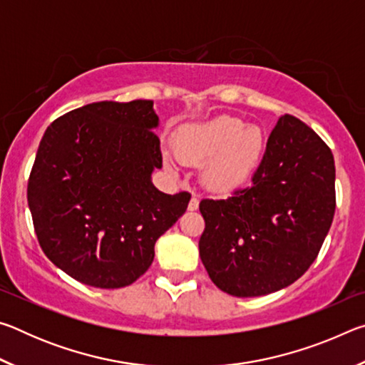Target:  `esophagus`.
Here are the masks:
<instances>
[{
  "label": "esophagus",
  "instance_id": "obj_1",
  "mask_svg": "<svg viewBox=\"0 0 365 365\" xmlns=\"http://www.w3.org/2000/svg\"><path fill=\"white\" fill-rule=\"evenodd\" d=\"M197 206H200V200H197L196 196H193L188 202V211H196Z\"/></svg>",
  "mask_w": 365,
  "mask_h": 365
}]
</instances>
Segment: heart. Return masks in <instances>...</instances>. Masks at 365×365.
I'll list each match as a JSON object with an SVG mask.
<instances>
[{"label":"heart","mask_w":365,"mask_h":365,"mask_svg":"<svg viewBox=\"0 0 365 365\" xmlns=\"http://www.w3.org/2000/svg\"><path fill=\"white\" fill-rule=\"evenodd\" d=\"M267 140L257 125L246 123L233 115L188 125L174 140L175 156L187 164H202V180L217 193H228L245 187L261 165ZM165 165L174 170L170 158Z\"/></svg>","instance_id":"b5f03b06"}]
</instances>
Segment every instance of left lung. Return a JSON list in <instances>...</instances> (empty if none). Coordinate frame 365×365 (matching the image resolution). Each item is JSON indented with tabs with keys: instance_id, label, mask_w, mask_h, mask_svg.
Listing matches in <instances>:
<instances>
[{
	"instance_id": "8db88e82",
	"label": "left lung",
	"mask_w": 365,
	"mask_h": 365,
	"mask_svg": "<svg viewBox=\"0 0 365 365\" xmlns=\"http://www.w3.org/2000/svg\"><path fill=\"white\" fill-rule=\"evenodd\" d=\"M200 256L214 285L238 298L292 285L316 261L335 214V160L324 140L282 115L252 185L202 200Z\"/></svg>"
}]
</instances>
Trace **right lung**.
Masks as SVG:
<instances>
[{"label":"right lung","instance_id":"obj_1","mask_svg":"<svg viewBox=\"0 0 365 365\" xmlns=\"http://www.w3.org/2000/svg\"><path fill=\"white\" fill-rule=\"evenodd\" d=\"M153 101L91 103L46 128L30 172L27 200L43 252L72 279L122 288L140 279L160 235L187 211L191 195H165Z\"/></svg>","mask_w":365,"mask_h":365}]
</instances>
